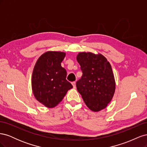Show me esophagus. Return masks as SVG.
<instances>
[{"label":"esophagus","mask_w":147,"mask_h":147,"mask_svg":"<svg viewBox=\"0 0 147 147\" xmlns=\"http://www.w3.org/2000/svg\"><path fill=\"white\" fill-rule=\"evenodd\" d=\"M72 85H73L74 88V89L76 88V82H72Z\"/></svg>","instance_id":"obj_1"}]
</instances>
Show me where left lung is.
<instances>
[{
  "mask_svg": "<svg viewBox=\"0 0 147 147\" xmlns=\"http://www.w3.org/2000/svg\"><path fill=\"white\" fill-rule=\"evenodd\" d=\"M77 60L83 72L76 83L78 92L91 110L104 109L112 100L116 86L112 66L100 53H79Z\"/></svg>",
  "mask_w": 147,
  "mask_h": 147,
  "instance_id": "obj_1",
  "label": "left lung"
}]
</instances>
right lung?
<instances>
[{
    "label": "right lung",
    "mask_w": 147,
    "mask_h": 147,
    "mask_svg": "<svg viewBox=\"0 0 147 147\" xmlns=\"http://www.w3.org/2000/svg\"><path fill=\"white\" fill-rule=\"evenodd\" d=\"M65 53L49 51L40 56L32 76L33 94L39 102L53 108L63 99L73 88L66 80V70L61 66Z\"/></svg>",
    "instance_id": "add662e5"
}]
</instances>
